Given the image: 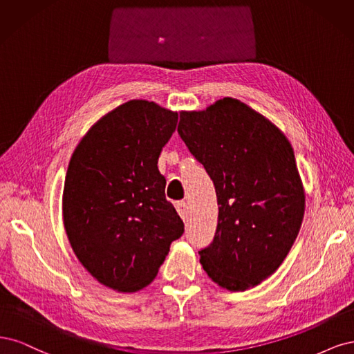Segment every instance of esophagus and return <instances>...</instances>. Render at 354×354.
I'll list each match as a JSON object with an SVG mask.
<instances>
[{"mask_svg": "<svg viewBox=\"0 0 354 354\" xmlns=\"http://www.w3.org/2000/svg\"><path fill=\"white\" fill-rule=\"evenodd\" d=\"M176 212L179 213L182 221H187L188 219V204L185 201L176 203Z\"/></svg>", "mask_w": 354, "mask_h": 354, "instance_id": "esophagus-1", "label": "esophagus"}]
</instances>
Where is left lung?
Listing matches in <instances>:
<instances>
[{
    "mask_svg": "<svg viewBox=\"0 0 354 354\" xmlns=\"http://www.w3.org/2000/svg\"><path fill=\"white\" fill-rule=\"evenodd\" d=\"M178 132L218 196V227L200 263L227 291L253 288L282 265L303 222L292 147L269 119L231 97L180 111Z\"/></svg>",
    "mask_w": 354,
    "mask_h": 354,
    "instance_id": "left-lung-1",
    "label": "left lung"
}]
</instances>
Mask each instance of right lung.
Returning <instances> with one entry per match:
<instances>
[{
	"instance_id": "obj_1",
	"label": "right lung",
	"mask_w": 354,
	"mask_h": 354,
	"mask_svg": "<svg viewBox=\"0 0 354 354\" xmlns=\"http://www.w3.org/2000/svg\"><path fill=\"white\" fill-rule=\"evenodd\" d=\"M178 111L131 100L98 119L77 144L63 188V223L73 253L119 292L150 285L184 223L165 197L157 167Z\"/></svg>"
}]
</instances>
